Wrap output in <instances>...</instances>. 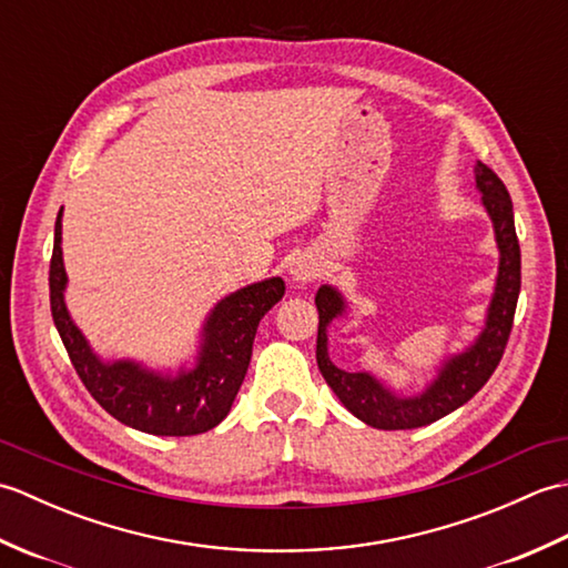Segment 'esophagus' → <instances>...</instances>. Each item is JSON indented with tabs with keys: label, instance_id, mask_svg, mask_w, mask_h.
<instances>
[{
	"label": "esophagus",
	"instance_id": "1",
	"mask_svg": "<svg viewBox=\"0 0 568 568\" xmlns=\"http://www.w3.org/2000/svg\"><path fill=\"white\" fill-rule=\"evenodd\" d=\"M322 261L312 256V253H303V256H297L293 263H291V277L295 283L300 285H307L312 281H317V277L322 275Z\"/></svg>",
	"mask_w": 568,
	"mask_h": 568
}]
</instances>
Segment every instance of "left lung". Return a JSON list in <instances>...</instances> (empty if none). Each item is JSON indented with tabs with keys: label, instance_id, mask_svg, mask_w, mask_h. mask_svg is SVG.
Masks as SVG:
<instances>
[{
	"label": "left lung",
	"instance_id": "obj_1",
	"mask_svg": "<svg viewBox=\"0 0 568 568\" xmlns=\"http://www.w3.org/2000/svg\"><path fill=\"white\" fill-rule=\"evenodd\" d=\"M476 187L484 195L480 202H484L490 216L500 251L496 291H493L486 324L476 336V342L464 348L462 354L446 358L437 371V378L419 395H397L366 371L352 373L332 364L327 352V329L336 317H342L346 312V300L332 285H322L317 291V366L348 413L371 427L415 429L432 425V422L468 403L484 388L493 371L500 364L505 344H508V336L513 332L517 297H520V244H517L515 234L513 200L508 195V187L480 161L476 163Z\"/></svg>",
	"mask_w": 568,
	"mask_h": 568
}]
</instances>
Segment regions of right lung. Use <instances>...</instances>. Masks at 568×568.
<instances>
[{
	"label": "right lung",
	"mask_w": 568,
	"mask_h": 568,
	"mask_svg": "<svg viewBox=\"0 0 568 568\" xmlns=\"http://www.w3.org/2000/svg\"><path fill=\"white\" fill-rule=\"evenodd\" d=\"M60 220L63 210L55 220L53 258L48 273L51 312L84 388L122 425L159 437H190L220 425L244 383L258 322L285 295L283 277L251 283L220 300L202 327L195 366L180 368L175 376L126 358L104 361L92 352L65 307L68 275L60 248Z\"/></svg>",
	"instance_id": "1"
}]
</instances>
